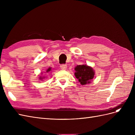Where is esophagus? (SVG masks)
Here are the masks:
<instances>
[{
  "instance_id": "34e87169",
  "label": "esophagus",
  "mask_w": 135,
  "mask_h": 135,
  "mask_svg": "<svg viewBox=\"0 0 135 135\" xmlns=\"http://www.w3.org/2000/svg\"><path fill=\"white\" fill-rule=\"evenodd\" d=\"M60 68L61 69H62V70H66L67 68V65L65 64H62L60 65Z\"/></svg>"
}]
</instances>
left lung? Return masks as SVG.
<instances>
[{
	"instance_id": "1",
	"label": "left lung",
	"mask_w": 135,
	"mask_h": 135,
	"mask_svg": "<svg viewBox=\"0 0 135 135\" xmlns=\"http://www.w3.org/2000/svg\"><path fill=\"white\" fill-rule=\"evenodd\" d=\"M74 69L75 76L81 85L91 83L95 75V71L92 68L86 65H77Z\"/></svg>"
}]
</instances>
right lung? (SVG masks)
<instances>
[{
	"label": "right lung",
	"mask_w": 135,
	"mask_h": 135,
	"mask_svg": "<svg viewBox=\"0 0 135 135\" xmlns=\"http://www.w3.org/2000/svg\"><path fill=\"white\" fill-rule=\"evenodd\" d=\"M50 71H51V68H49L47 69V70L46 72H47V73H48V72H50ZM44 78V77H43V78H42L41 76H40V77L39 78V79H42L43 78Z\"/></svg>",
	"instance_id": "right-lung-1"
}]
</instances>
